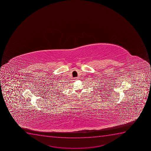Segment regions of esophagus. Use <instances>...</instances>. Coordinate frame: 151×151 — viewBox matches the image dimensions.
<instances>
[{
	"label": "esophagus",
	"instance_id": "34e87169",
	"mask_svg": "<svg viewBox=\"0 0 151 151\" xmlns=\"http://www.w3.org/2000/svg\"><path fill=\"white\" fill-rule=\"evenodd\" d=\"M78 79H79L78 77H76V78H75V80H78Z\"/></svg>",
	"mask_w": 151,
	"mask_h": 151
}]
</instances>
